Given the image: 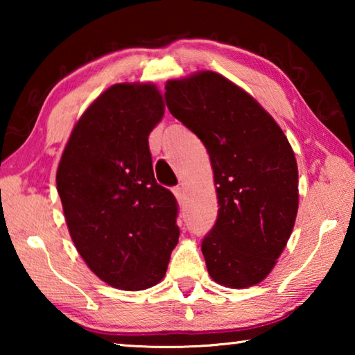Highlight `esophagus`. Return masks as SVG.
<instances>
[{
	"mask_svg": "<svg viewBox=\"0 0 355 355\" xmlns=\"http://www.w3.org/2000/svg\"><path fill=\"white\" fill-rule=\"evenodd\" d=\"M173 196H175V199L178 200V203H183V200H184V189L180 188V186H177V188H173Z\"/></svg>",
	"mask_w": 355,
	"mask_h": 355,
	"instance_id": "34e87169",
	"label": "esophagus"
}]
</instances>
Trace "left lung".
Listing matches in <instances>:
<instances>
[{"label":"left lung","mask_w":355,"mask_h":355,"mask_svg":"<svg viewBox=\"0 0 355 355\" xmlns=\"http://www.w3.org/2000/svg\"><path fill=\"white\" fill-rule=\"evenodd\" d=\"M164 98L211 161L219 211L202 241L208 274L238 290L260 284L297 216V163L290 142L250 94L216 71L169 80Z\"/></svg>","instance_id":"1"}]
</instances>
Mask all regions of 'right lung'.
I'll return each instance as SVG.
<instances>
[{
  "mask_svg": "<svg viewBox=\"0 0 355 355\" xmlns=\"http://www.w3.org/2000/svg\"><path fill=\"white\" fill-rule=\"evenodd\" d=\"M163 116L155 84H114L75 123L58 166L71 241L89 269L119 290L159 284L178 243L177 200L156 183L148 150Z\"/></svg>",
  "mask_w": 355,
  "mask_h": 355,
  "instance_id": "add662e5",
  "label": "right lung"
}]
</instances>
